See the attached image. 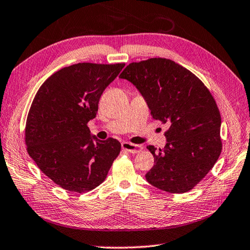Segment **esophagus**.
I'll return each instance as SVG.
<instances>
[{
    "instance_id": "1",
    "label": "esophagus",
    "mask_w": 250,
    "mask_h": 250,
    "mask_svg": "<svg viewBox=\"0 0 250 250\" xmlns=\"http://www.w3.org/2000/svg\"><path fill=\"white\" fill-rule=\"evenodd\" d=\"M122 149L129 152V153H138V152H140L142 150V146H139V145H134V144H130V142H127V141H124L122 142Z\"/></svg>"
}]
</instances>
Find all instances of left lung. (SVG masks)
Returning <instances> with one entry per match:
<instances>
[{
	"mask_svg": "<svg viewBox=\"0 0 250 250\" xmlns=\"http://www.w3.org/2000/svg\"><path fill=\"white\" fill-rule=\"evenodd\" d=\"M121 79L140 91L154 120L169 127L146 179L157 189L186 193L205 177L222 150L221 116L210 91L191 71L166 58L131 62Z\"/></svg>",
	"mask_w": 250,
	"mask_h": 250,
	"instance_id": "1",
	"label": "left lung"
}]
</instances>
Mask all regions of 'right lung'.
Segmentation results:
<instances>
[{
  "instance_id": "add662e5",
  "label": "right lung",
  "mask_w": 250,
  "mask_h": 250,
  "mask_svg": "<svg viewBox=\"0 0 250 250\" xmlns=\"http://www.w3.org/2000/svg\"><path fill=\"white\" fill-rule=\"evenodd\" d=\"M125 63L82 62L55 72L38 90L29 110L24 141L35 164L64 190L83 193L104 181L121 152L113 139L90 135L104 90Z\"/></svg>"
}]
</instances>
